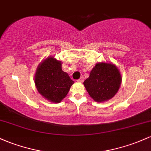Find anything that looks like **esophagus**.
<instances>
[{
	"label": "esophagus",
	"instance_id": "esophagus-1",
	"mask_svg": "<svg viewBox=\"0 0 151 151\" xmlns=\"http://www.w3.org/2000/svg\"><path fill=\"white\" fill-rule=\"evenodd\" d=\"M77 82H84V77H81L80 78H79L78 80H77Z\"/></svg>",
	"mask_w": 151,
	"mask_h": 151
}]
</instances>
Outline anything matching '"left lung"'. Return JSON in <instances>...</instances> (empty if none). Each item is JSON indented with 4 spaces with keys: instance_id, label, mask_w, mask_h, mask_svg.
<instances>
[{
    "instance_id": "1",
    "label": "left lung",
    "mask_w": 151,
    "mask_h": 151,
    "mask_svg": "<svg viewBox=\"0 0 151 151\" xmlns=\"http://www.w3.org/2000/svg\"><path fill=\"white\" fill-rule=\"evenodd\" d=\"M122 77L118 69L110 63H97L84 85L91 97L97 102L112 98L120 87Z\"/></svg>"
}]
</instances>
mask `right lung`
Returning a JSON list of instances; mask_svg holds the SVG:
<instances>
[{"label":"right lung","instance_id":"add662e5","mask_svg":"<svg viewBox=\"0 0 151 151\" xmlns=\"http://www.w3.org/2000/svg\"><path fill=\"white\" fill-rule=\"evenodd\" d=\"M74 84L67 73L63 72L62 62L53 57L46 58L38 67L35 84L38 92L44 98L59 103L67 96Z\"/></svg>","mask_w":151,"mask_h":151}]
</instances>
